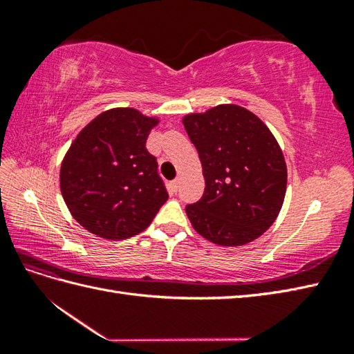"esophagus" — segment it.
Returning <instances> with one entry per match:
<instances>
[{
	"label": "esophagus",
	"mask_w": 354,
	"mask_h": 354,
	"mask_svg": "<svg viewBox=\"0 0 354 354\" xmlns=\"http://www.w3.org/2000/svg\"><path fill=\"white\" fill-rule=\"evenodd\" d=\"M179 183H181V181H179V178H176V179H173V181H171V187H173V190H178V187H179Z\"/></svg>",
	"instance_id": "1"
}]
</instances>
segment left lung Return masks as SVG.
I'll return each instance as SVG.
<instances>
[{
    "mask_svg": "<svg viewBox=\"0 0 354 354\" xmlns=\"http://www.w3.org/2000/svg\"><path fill=\"white\" fill-rule=\"evenodd\" d=\"M183 123L199 153L205 192L185 213L202 237L240 246L260 237L283 207L288 169L261 120L239 104H219Z\"/></svg>",
    "mask_w": 354,
    "mask_h": 354,
    "instance_id": "1",
    "label": "left lung"
}]
</instances>
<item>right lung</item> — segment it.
<instances>
[{
    "label": "right lung",
    "mask_w": 354,
    "mask_h": 354,
    "mask_svg": "<svg viewBox=\"0 0 354 354\" xmlns=\"http://www.w3.org/2000/svg\"><path fill=\"white\" fill-rule=\"evenodd\" d=\"M158 123L133 108L104 111L65 153L59 175L64 201L74 219L97 237L137 236L169 199L156 158L146 149Z\"/></svg>",
    "instance_id": "right-lung-1"
}]
</instances>
